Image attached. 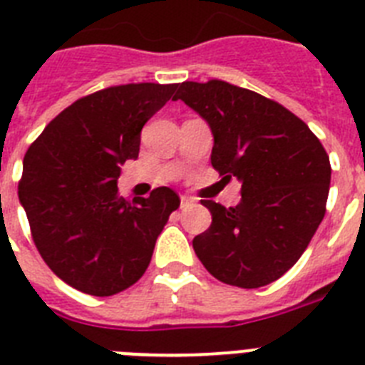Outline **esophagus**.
Segmentation results:
<instances>
[{
    "label": "esophagus",
    "mask_w": 365,
    "mask_h": 365,
    "mask_svg": "<svg viewBox=\"0 0 365 365\" xmlns=\"http://www.w3.org/2000/svg\"><path fill=\"white\" fill-rule=\"evenodd\" d=\"M194 205H195V199L188 197V195H182V197H180V208L194 207Z\"/></svg>",
    "instance_id": "obj_1"
}]
</instances>
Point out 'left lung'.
Returning a JSON list of instances; mask_svg holds the SVG:
<instances>
[{
    "mask_svg": "<svg viewBox=\"0 0 365 365\" xmlns=\"http://www.w3.org/2000/svg\"><path fill=\"white\" fill-rule=\"evenodd\" d=\"M177 99L210 127L212 166L242 185L236 207L201 201L212 223L192 242L195 255L225 284H269L301 258L325 216L329 155L303 120L251 90L186 81Z\"/></svg>",
    "mask_w": 365,
    "mask_h": 365,
    "instance_id": "obj_1",
    "label": "left lung"
}]
</instances>
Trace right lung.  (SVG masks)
<instances>
[{
  "instance_id": "add662e5",
  "label": "right lung",
  "mask_w": 365,
  "mask_h": 365,
  "mask_svg": "<svg viewBox=\"0 0 365 365\" xmlns=\"http://www.w3.org/2000/svg\"><path fill=\"white\" fill-rule=\"evenodd\" d=\"M175 90L140 83L90 93L27 149L18 197L34 245L51 272L83 294L108 297L135 284L179 208L166 186L133 201L118 194L121 166L138 158L142 127Z\"/></svg>"
}]
</instances>
